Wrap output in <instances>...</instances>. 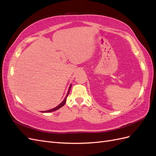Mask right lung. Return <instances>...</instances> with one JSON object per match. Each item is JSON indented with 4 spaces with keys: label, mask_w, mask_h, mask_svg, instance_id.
<instances>
[{
    "label": "right lung",
    "mask_w": 156,
    "mask_h": 156,
    "mask_svg": "<svg viewBox=\"0 0 156 156\" xmlns=\"http://www.w3.org/2000/svg\"><path fill=\"white\" fill-rule=\"evenodd\" d=\"M71 87H72V85H70V87H69V90H68V93H67V95H66V98H64V101H63L62 103H61L60 105H58L57 107H55V108H52V109H51V110L45 111H44V112H53V111H56V110L58 109V108H60V107H62V106H64V104H65L66 101V98H67V97H68V94H69V93Z\"/></svg>",
    "instance_id": "1"
}]
</instances>
